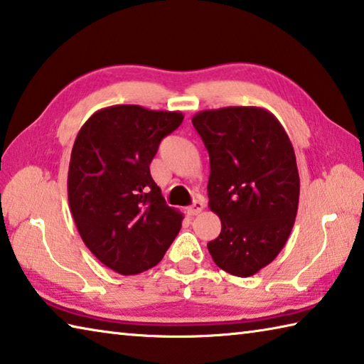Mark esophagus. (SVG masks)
<instances>
[{
  "label": "esophagus",
  "mask_w": 364,
  "mask_h": 364,
  "mask_svg": "<svg viewBox=\"0 0 364 364\" xmlns=\"http://www.w3.org/2000/svg\"><path fill=\"white\" fill-rule=\"evenodd\" d=\"M203 202L202 200H196L193 205H189V207L186 208V213L189 215V216H196V215H199L200 211L203 210Z\"/></svg>",
  "instance_id": "1"
}]
</instances>
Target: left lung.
I'll use <instances>...</instances> for the list:
<instances>
[{
	"label": "left lung",
	"mask_w": 364,
	"mask_h": 364,
	"mask_svg": "<svg viewBox=\"0 0 364 364\" xmlns=\"http://www.w3.org/2000/svg\"><path fill=\"white\" fill-rule=\"evenodd\" d=\"M193 125L210 156L208 207L221 220L208 251L220 269L251 277L291 234L299 205L293 144L279 119L259 107L203 109Z\"/></svg>",
	"instance_id": "left-lung-1"
}]
</instances>
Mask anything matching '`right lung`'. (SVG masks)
Instances as JSON below:
<instances>
[{
	"label": "right lung",
	"mask_w": 364,
	"mask_h": 364,
	"mask_svg": "<svg viewBox=\"0 0 364 364\" xmlns=\"http://www.w3.org/2000/svg\"><path fill=\"white\" fill-rule=\"evenodd\" d=\"M183 119L180 111L114 105L98 109L77 132L70 210L85 247L117 274L154 267L180 232L183 215L165 203L149 164Z\"/></svg>",
	"instance_id": "add662e5"
}]
</instances>
